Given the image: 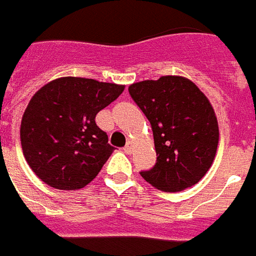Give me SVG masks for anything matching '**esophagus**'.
<instances>
[{
    "label": "esophagus",
    "instance_id": "obj_1",
    "mask_svg": "<svg viewBox=\"0 0 256 256\" xmlns=\"http://www.w3.org/2000/svg\"><path fill=\"white\" fill-rule=\"evenodd\" d=\"M132 148H134V144H132L131 140H128V142H126V144H125V146H124V152H125V153L131 154L132 153Z\"/></svg>",
    "mask_w": 256,
    "mask_h": 256
}]
</instances>
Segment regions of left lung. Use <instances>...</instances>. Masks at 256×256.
I'll return each mask as SVG.
<instances>
[{
    "mask_svg": "<svg viewBox=\"0 0 256 256\" xmlns=\"http://www.w3.org/2000/svg\"><path fill=\"white\" fill-rule=\"evenodd\" d=\"M128 90L150 121L158 156L142 178L164 192L192 188L210 170L218 148V121L210 100L179 76L140 81Z\"/></svg>",
    "mask_w": 256,
    "mask_h": 256,
    "instance_id": "left-lung-1",
    "label": "left lung"
}]
</instances>
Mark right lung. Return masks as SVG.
Instances as JSON below:
<instances>
[{"instance_id": "1", "label": "right lung", "mask_w": 256, "mask_h": 256, "mask_svg": "<svg viewBox=\"0 0 256 256\" xmlns=\"http://www.w3.org/2000/svg\"><path fill=\"white\" fill-rule=\"evenodd\" d=\"M124 85L63 77L32 96L20 125L27 164L42 182L60 190L86 186L113 153L96 114L114 102Z\"/></svg>"}]
</instances>
